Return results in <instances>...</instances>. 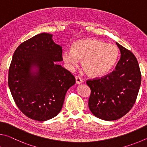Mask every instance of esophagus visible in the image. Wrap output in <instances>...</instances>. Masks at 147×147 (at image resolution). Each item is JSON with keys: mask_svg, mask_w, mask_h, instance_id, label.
I'll return each mask as SVG.
<instances>
[{"mask_svg": "<svg viewBox=\"0 0 147 147\" xmlns=\"http://www.w3.org/2000/svg\"><path fill=\"white\" fill-rule=\"evenodd\" d=\"M76 83L78 84H79L83 83V79H82L79 76L76 77Z\"/></svg>", "mask_w": 147, "mask_h": 147, "instance_id": "esophagus-1", "label": "esophagus"}]
</instances>
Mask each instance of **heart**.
<instances>
[{"mask_svg":"<svg viewBox=\"0 0 147 147\" xmlns=\"http://www.w3.org/2000/svg\"><path fill=\"white\" fill-rule=\"evenodd\" d=\"M119 51L115 45L107 44L94 38H86L76 41L70 50H64L62 58L68 69L81 66L89 76L100 77L107 74L116 63Z\"/></svg>","mask_w":147,"mask_h":147,"instance_id":"1","label":"heart"}]
</instances>
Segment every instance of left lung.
Instances as JSON below:
<instances>
[{
    "label": "left lung",
    "instance_id": "8db88e82",
    "mask_svg": "<svg viewBox=\"0 0 147 147\" xmlns=\"http://www.w3.org/2000/svg\"><path fill=\"white\" fill-rule=\"evenodd\" d=\"M121 58L115 70L101 78L86 81L91 90L88 106L99 119L114 121L124 116L133 107L141 81L137 59L130 50L116 42Z\"/></svg>",
    "mask_w": 147,
    "mask_h": 147
}]
</instances>
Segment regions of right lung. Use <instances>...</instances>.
<instances>
[{
    "instance_id": "1",
    "label": "right lung",
    "mask_w": 147,
    "mask_h": 147,
    "mask_svg": "<svg viewBox=\"0 0 147 147\" xmlns=\"http://www.w3.org/2000/svg\"><path fill=\"white\" fill-rule=\"evenodd\" d=\"M51 37L42 33L20 44L8 72V86L18 109L38 121L61 112L67 90L76 83L71 72L57 63L63 61V50ZM34 67L35 72L32 71Z\"/></svg>"
}]
</instances>
